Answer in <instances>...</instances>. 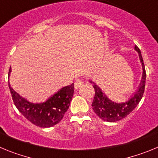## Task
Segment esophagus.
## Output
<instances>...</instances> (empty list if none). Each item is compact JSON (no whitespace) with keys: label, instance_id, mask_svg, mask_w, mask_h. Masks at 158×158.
I'll return each instance as SVG.
<instances>
[{"label":"esophagus","instance_id":"34e87169","mask_svg":"<svg viewBox=\"0 0 158 158\" xmlns=\"http://www.w3.org/2000/svg\"><path fill=\"white\" fill-rule=\"evenodd\" d=\"M84 81L82 79H77L76 81L74 82V87L76 89H80L82 85H83Z\"/></svg>","mask_w":158,"mask_h":158}]
</instances>
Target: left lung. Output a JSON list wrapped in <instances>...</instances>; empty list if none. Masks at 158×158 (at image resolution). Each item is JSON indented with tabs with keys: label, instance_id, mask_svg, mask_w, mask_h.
<instances>
[{
	"label": "left lung",
	"instance_id": "left-lung-1",
	"mask_svg": "<svg viewBox=\"0 0 158 158\" xmlns=\"http://www.w3.org/2000/svg\"><path fill=\"white\" fill-rule=\"evenodd\" d=\"M135 51L139 53V59H140V62H142V69H143L142 77V80L138 90L135 92L134 96H131V99L128 100V101L120 103V104L111 101V100L107 98V96L102 92L101 89L96 85V84H94V85H93V88L95 89V96L93 104H92V107H93V109L95 113L103 120L112 123L125 118L129 115L130 113L133 111V110L139 104L140 100H142V97L143 96L145 85H146V69H145V65L140 50L137 46H135ZM90 82L93 83L91 81Z\"/></svg>",
	"mask_w": 158,
	"mask_h": 158
}]
</instances>
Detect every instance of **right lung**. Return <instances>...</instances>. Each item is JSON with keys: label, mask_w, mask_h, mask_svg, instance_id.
<instances>
[{"label": "right lung", "mask_w": 158, "mask_h": 158, "mask_svg": "<svg viewBox=\"0 0 158 158\" xmlns=\"http://www.w3.org/2000/svg\"><path fill=\"white\" fill-rule=\"evenodd\" d=\"M9 69L8 76L10 74ZM12 100L16 108L22 115L35 126L51 127L62 120L70 104L74 93L73 83L62 88L46 102L33 104L19 96L10 86L8 82Z\"/></svg>", "instance_id": "1"}]
</instances>
